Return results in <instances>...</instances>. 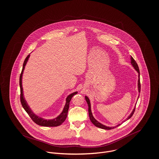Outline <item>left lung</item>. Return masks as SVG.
I'll return each instance as SVG.
<instances>
[{
  "instance_id": "8db88e82",
  "label": "left lung",
  "mask_w": 159,
  "mask_h": 159,
  "mask_svg": "<svg viewBox=\"0 0 159 159\" xmlns=\"http://www.w3.org/2000/svg\"><path fill=\"white\" fill-rule=\"evenodd\" d=\"M130 63L132 65V66L134 68V69L136 70V71L138 72L139 73V79H138V89H139V92L140 93V89H141V85H140V70H139V66L137 63V62L135 61V60L133 58V57L131 56L130 57ZM139 98V96L138 97V99ZM85 100L88 104V113H89V119L91 121V123L93 124L95 126H96L97 127H99V128H101V129H105V130H110V129H113L114 128H116V127L119 126L121 124H118L116 126H113V127H108V126H106L105 125H103L102 124L100 123L99 122H98L94 118V116H93V114H92V112H91V104H90V101H89V99L88 98V97L86 96H85ZM135 106L134 108V110H132V113H130V115L127 117V118L126 119V120H128L129 119H130L132 115H134V111H135Z\"/></svg>"
}]
</instances>
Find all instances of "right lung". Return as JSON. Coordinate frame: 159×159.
I'll return each instance as SVG.
<instances>
[{"mask_svg":"<svg viewBox=\"0 0 159 159\" xmlns=\"http://www.w3.org/2000/svg\"><path fill=\"white\" fill-rule=\"evenodd\" d=\"M29 57H30V54L27 55V57H26V58L24 60L22 70V72L20 73V78H19V86H20V99L21 104L23 107V108H24V110H25V111L28 113V115L30 116L31 119L33 120V121H34L38 125H39L41 126H44V127H56V126H58V125H61L65 121V120L67 117L68 111L69 106H70V102L71 101V99L73 97V96L77 94V91L74 92V93H71L70 95L68 96V97L66 99V104H65V107L63 108V110L62 112L57 117L53 118L52 120H45L43 118H41V117L38 116L37 115H36L32 111V110H31L30 107L28 105L27 102H26V101H25V99L24 97L23 88H22V78L23 72H24L25 66L27 64V62L28 61V60H29Z\"/></svg>","mask_w":159,"mask_h":159,"instance_id":"add662e5","label":"right lung"}]
</instances>
